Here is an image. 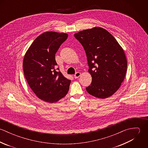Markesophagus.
Returning <instances> with one entry per match:
<instances>
[{
	"mask_svg": "<svg viewBox=\"0 0 148 148\" xmlns=\"http://www.w3.org/2000/svg\"><path fill=\"white\" fill-rule=\"evenodd\" d=\"M80 75H81V73H80V72H76V73L75 74V75H74V77H75V79L79 78V77H80Z\"/></svg>",
	"mask_w": 148,
	"mask_h": 148,
	"instance_id": "esophagus-1",
	"label": "esophagus"
}]
</instances>
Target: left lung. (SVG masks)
<instances>
[{
	"instance_id": "8db88e82",
	"label": "left lung",
	"mask_w": 148,
	"mask_h": 148,
	"mask_svg": "<svg viewBox=\"0 0 148 148\" xmlns=\"http://www.w3.org/2000/svg\"><path fill=\"white\" fill-rule=\"evenodd\" d=\"M74 36L84 49L92 78L86 91L100 99L110 97L119 89L125 76L127 61L124 50L101 27L83 30Z\"/></svg>"
}]
</instances>
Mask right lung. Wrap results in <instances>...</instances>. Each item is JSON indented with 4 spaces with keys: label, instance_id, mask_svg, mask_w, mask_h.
<instances>
[{
    "label": "right lung",
    "instance_id": "1",
    "mask_svg": "<svg viewBox=\"0 0 148 148\" xmlns=\"http://www.w3.org/2000/svg\"><path fill=\"white\" fill-rule=\"evenodd\" d=\"M68 34L46 32L32 43L23 60V71L28 84L44 101L53 103L68 93L71 80L56 68L55 54Z\"/></svg>",
    "mask_w": 148,
    "mask_h": 148
}]
</instances>
